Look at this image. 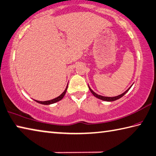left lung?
<instances>
[{
    "label": "left lung",
    "mask_w": 156,
    "mask_h": 156,
    "mask_svg": "<svg viewBox=\"0 0 156 156\" xmlns=\"http://www.w3.org/2000/svg\"><path fill=\"white\" fill-rule=\"evenodd\" d=\"M132 86H133V85H132ZM132 86H131L130 87H129L127 90L125 91V92H124V93H122V94L118 95V96H114V97H107V96H103L98 95V94H97L96 93H95L94 92V91H93L92 89H91L90 87L89 86V85H88V87H89V89H90V92H92V94H93L94 96L95 97H96V98H98V99H101V100H102V101H104L112 102V101H116V100H117V99H119L120 98H122V97L123 96L125 95L128 92V90L130 89V87H132Z\"/></svg>",
    "instance_id": "1"
}]
</instances>
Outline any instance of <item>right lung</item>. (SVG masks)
Here are the masks:
<instances>
[{
	"label": "right lung",
	"instance_id": "1",
	"mask_svg": "<svg viewBox=\"0 0 156 156\" xmlns=\"http://www.w3.org/2000/svg\"><path fill=\"white\" fill-rule=\"evenodd\" d=\"M67 88H68V85H67V86L66 87V89L64 90V92L62 93L59 96H58L57 98H55L54 99L50 100V101H35L37 102L38 103H40V104H42V105H49L55 103V102L61 101V100L64 98V95H65V94L66 92Z\"/></svg>",
	"mask_w": 156,
	"mask_h": 156
}]
</instances>
